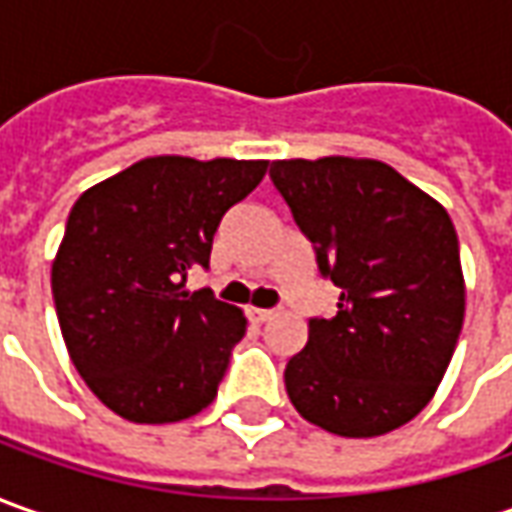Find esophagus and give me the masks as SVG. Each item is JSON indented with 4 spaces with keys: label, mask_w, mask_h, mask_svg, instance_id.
<instances>
[{
    "label": "esophagus",
    "mask_w": 512,
    "mask_h": 512,
    "mask_svg": "<svg viewBox=\"0 0 512 512\" xmlns=\"http://www.w3.org/2000/svg\"><path fill=\"white\" fill-rule=\"evenodd\" d=\"M249 314H252V320H255V323H266V320H272L274 317L272 309H252Z\"/></svg>",
    "instance_id": "34e87169"
}]
</instances>
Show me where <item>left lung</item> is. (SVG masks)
Segmentation results:
<instances>
[{"mask_svg": "<svg viewBox=\"0 0 512 512\" xmlns=\"http://www.w3.org/2000/svg\"><path fill=\"white\" fill-rule=\"evenodd\" d=\"M272 184L340 286L286 365L297 414L337 436L397 431L436 394L465 320L459 238L445 206L374 158L274 161Z\"/></svg>", "mask_w": 512, "mask_h": 512, "instance_id": "left-lung-1", "label": "left lung"}]
</instances>
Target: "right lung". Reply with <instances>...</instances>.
<instances>
[{"instance_id": "right-lung-1", "label": "right lung", "mask_w": 512, "mask_h": 512, "mask_svg": "<svg viewBox=\"0 0 512 512\" xmlns=\"http://www.w3.org/2000/svg\"><path fill=\"white\" fill-rule=\"evenodd\" d=\"M269 161L144 158L73 203L50 286L67 354L113 414L164 425L218 397L243 311L184 291L212 238Z\"/></svg>"}]
</instances>
